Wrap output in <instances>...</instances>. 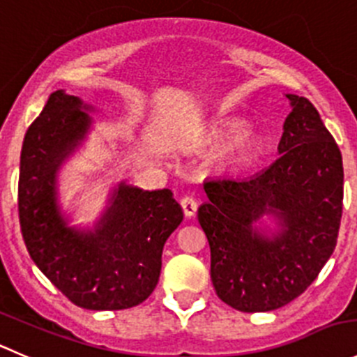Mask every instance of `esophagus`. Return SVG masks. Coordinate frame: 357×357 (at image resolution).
Here are the masks:
<instances>
[{
	"instance_id": "obj_1",
	"label": "esophagus",
	"mask_w": 357,
	"mask_h": 357,
	"mask_svg": "<svg viewBox=\"0 0 357 357\" xmlns=\"http://www.w3.org/2000/svg\"><path fill=\"white\" fill-rule=\"evenodd\" d=\"M180 206H182L183 215H185L187 218H190V217H194V215H196L197 203H196V201H194L190 196L182 197V199H180Z\"/></svg>"
}]
</instances>
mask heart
Listing matches in <instances>:
<instances>
[{
	"label": "heart",
	"instance_id": "heart-1",
	"mask_svg": "<svg viewBox=\"0 0 357 357\" xmlns=\"http://www.w3.org/2000/svg\"><path fill=\"white\" fill-rule=\"evenodd\" d=\"M245 128L241 119H220L208 125L197 137L201 147H217L225 140H231L222 147L215 160V167L220 172H236L252 163L260 151V140L250 130Z\"/></svg>",
	"mask_w": 357,
	"mask_h": 357
}]
</instances>
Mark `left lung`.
I'll use <instances>...</instances> for the list:
<instances>
[{
	"label": "left lung",
	"instance_id": "left-lung-1",
	"mask_svg": "<svg viewBox=\"0 0 357 357\" xmlns=\"http://www.w3.org/2000/svg\"><path fill=\"white\" fill-rule=\"evenodd\" d=\"M291 112L280 158L246 180L203 183L197 220L211 253L218 298L241 312H267L302 295L337 246L344 201L342 154L319 112L288 93ZM269 214L276 231L256 227Z\"/></svg>",
	"mask_w": 357,
	"mask_h": 357
}]
</instances>
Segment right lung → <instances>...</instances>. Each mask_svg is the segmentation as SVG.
<instances>
[{"label": "right lung", "mask_w": 357, "mask_h": 357, "mask_svg": "<svg viewBox=\"0 0 357 357\" xmlns=\"http://www.w3.org/2000/svg\"><path fill=\"white\" fill-rule=\"evenodd\" d=\"M91 105L57 90L27 128L20 153L19 218L41 273L77 307L121 310L156 288L167 239L183 220L170 189L118 183L93 229L67 225L57 201V172L91 126Z\"/></svg>", "instance_id": "right-lung-1"}]
</instances>
